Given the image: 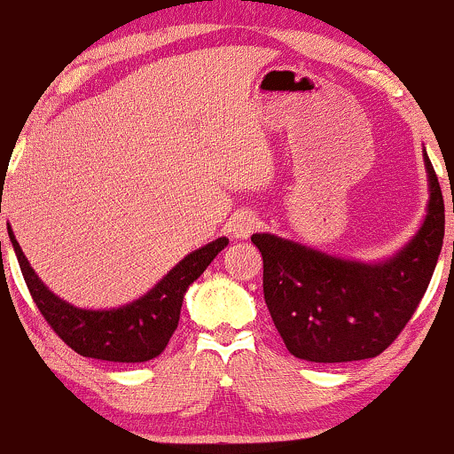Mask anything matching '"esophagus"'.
<instances>
[{
	"instance_id": "esophagus-1",
	"label": "esophagus",
	"mask_w": 454,
	"mask_h": 454,
	"mask_svg": "<svg viewBox=\"0 0 454 454\" xmlns=\"http://www.w3.org/2000/svg\"><path fill=\"white\" fill-rule=\"evenodd\" d=\"M228 228H231L232 237L247 239L254 231H258L260 220L252 211H239L234 213V217L231 220V223H228Z\"/></svg>"
}]
</instances>
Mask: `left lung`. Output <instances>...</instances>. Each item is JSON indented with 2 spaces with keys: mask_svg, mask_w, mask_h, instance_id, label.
I'll list each match as a JSON object with an SVG mask.
<instances>
[{
  "mask_svg": "<svg viewBox=\"0 0 454 454\" xmlns=\"http://www.w3.org/2000/svg\"><path fill=\"white\" fill-rule=\"evenodd\" d=\"M429 202L414 237L380 262L337 258L256 232L264 301L286 348L311 363L373 358L397 340L427 293L442 243L444 198L425 151Z\"/></svg>",
  "mask_w": 454,
  "mask_h": 454,
  "instance_id": "left-lung-1",
  "label": "left lung"
}]
</instances>
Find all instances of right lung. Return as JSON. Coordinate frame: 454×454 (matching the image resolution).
Returning a JSON list of instances; mask_svg holds the SVG:
<instances>
[{
    "label": "right lung",
    "instance_id": "1",
    "mask_svg": "<svg viewBox=\"0 0 454 454\" xmlns=\"http://www.w3.org/2000/svg\"><path fill=\"white\" fill-rule=\"evenodd\" d=\"M8 237L34 303L51 328L81 356L111 363H145L164 352L179 325L187 288L228 245V239L220 237L187 254L149 293L132 303L111 309H82L46 288L31 269L10 226Z\"/></svg>",
    "mask_w": 454,
    "mask_h": 454
}]
</instances>
